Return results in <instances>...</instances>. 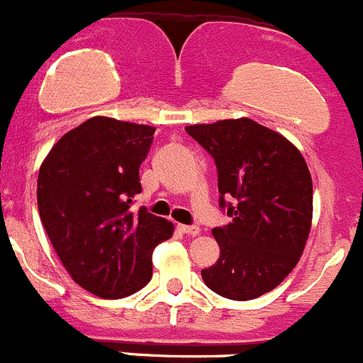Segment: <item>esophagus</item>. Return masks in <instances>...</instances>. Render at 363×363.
Here are the masks:
<instances>
[{
	"mask_svg": "<svg viewBox=\"0 0 363 363\" xmlns=\"http://www.w3.org/2000/svg\"><path fill=\"white\" fill-rule=\"evenodd\" d=\"M177 229L179 233H182V235H191V236H197L199 233H201V229H199L197 225H182V223H179Z\"/></svg>",
	"mask_w": 363,
	"mask_h": 363,
	"instance_id": "34e87169",
	"label": "esophagus"
}]
</instances>
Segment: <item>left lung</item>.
Masks as SVG:
<instances>
[{
	"label": "left lung",
	"mask_w": 363,
	"mask_h": 363,
	"mask_svg": "<svg viewBox=\"0 0 363 363\" xmlns=\"http://www.w3.org/2000/svg\"><path fill=\"white\" fill-rule=\"evenodd\" d=\"M186 132L215 159L218 204L231 216L213 229L220 258L202 279L228 299H256L292 272L306 245L313 213L306 161L286 138L249 118Z\"/></svg>",
	"instance_id": "obj_1"
}]
</instances>
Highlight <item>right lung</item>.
Returning <instances> with one entry per match:
<instances>
[{"label":"right lung","mask_w":363,"mask_h":363,"mask_svg":"<svg viewBox=\"0 0 363 363\" xmlns=\"http://www.w3.org/2000/svg\"><path fill=\"white\" fill-rule=\"evenodd\" d=\"M154 132L94 116L64 134L39 170L46 235L74 283L104 299L143 289L152 279V252L174 233L172 222L130 209Z\"/></svg>","instance_id":"right-lung-1"}]
</instances>
